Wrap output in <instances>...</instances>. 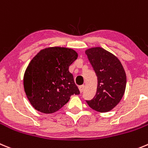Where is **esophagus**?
Wrapping results in <instances>:
<instances>
[{"label": "esophagus", "instance_id": "esophagus-1", "mask_svg": "<svg viewBox=\"0 0 148 148\" xmlns=\"http://www.w3.org/2000/svg\"><path fill=\"white\" fill-rule=\"evenodd\" d=\"M84 88H85V86H84V85H82V86H79V90L80 92H82V91H83Z\"/></svg>", "mask_w": 148, "mask_h": 148}]
</instances>
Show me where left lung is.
<instances>
[{"label":"left lung","instance_id":"obj_1","mask_svg":"<svg viewBox=\"0 0 148 148\" xmlns=\"http://www.w3.org/2000/svg\"><path fill=\"white\" fill-rule=\"evenodd\" d=\"M98 79L96 95L86 100L98 112H108L120 102L126 87V74L119 59L100 47L86 51Z\"/></svg>","mask_w":148,"mask_h":148}]
</instances>
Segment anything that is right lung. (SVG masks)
I'll return each instance as SVG.
<instances>
[{
  "mask_svg": "<svg viewBox=\"0 0 148 148\" xmlns=\"http://www.w3.org/2000/svg\"><path fill=\"white\" fill-rule=\"evenodd\" d=\"M77 58L73 49H42L32 60L23 77L25 92L32 106L44 114H52L79 94L69 68Z\"/></svg>",
  "mask_w": 148,
  "mask_h": 148,
  "instance_id": "1",
  "label": "right lung"
}]
</instances>
